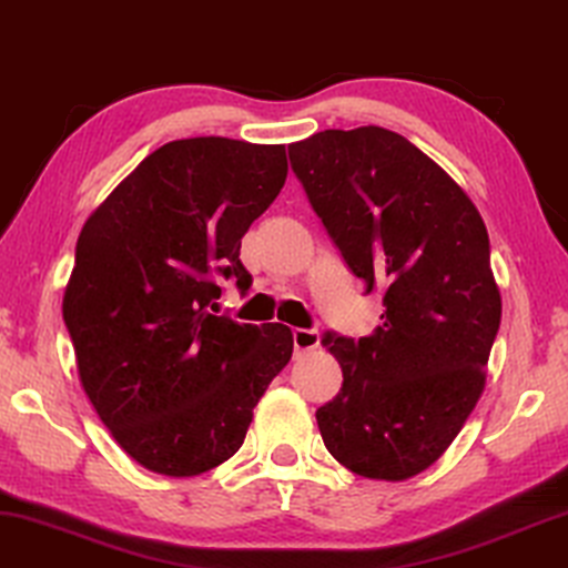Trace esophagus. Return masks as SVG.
I'll list each match as a JSON object with an SVG mask.
<instances>
[{
    "label": "esophagus",
    "instance_id": "34e87169",
    "mask_svg": "<svg viewBox=\"0 0 568 568\" xmlns=\"http://www.w3.org/2000/svg\"><path fill=\"white\" fill-rule=\"evenodd\" d=\"M293 346H295V354L316 349L318 332H313V328H293Z\"/></svg>",
    "mask_w": 568,
    "mask_h": 568
}]
</instances>
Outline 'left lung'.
Listing matches in <instances>:
<instances>
[{
  "label": "left lung",
  "mask_w": 568,
  "mask_h": 568,
  "mask_svg": "<svg viewBox=\"0 0 568 568\" xmlns=\"http://www.w3.org/2000/svg\"><path fill=\"white\" fill-rule=\"evenodd\" d=\"M346 267L383 293L369 336L326 332L342 390L316 410L328 454L369 479L428 469L485 387L500 328L489 236L467 193L383 126L326 130L287 148Z\"/></svg>",
  "instance_id": "left-lung-1"
}]
</instances>
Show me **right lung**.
Returning <instances> with one entry per match:
<instances>
[{"mask_svg": "<svg viewBox=\"0 0 568 568\" xmlns=\"http://www.w3.org/2000/svg\"><path fill=\"white\" fill-rule=\"evenodd\" d=\"M285 175L283 145L175 140L83 224L63 321L91 405L150 471L193 477L230 459L291 362V328L236 324L216 303L222 281L252 285L242 236Z\"/></svg>", "mask_w": 568, "mask_h": 568, "instance_id": "right-lung-1", "label": "right lung"}]
</instances>
